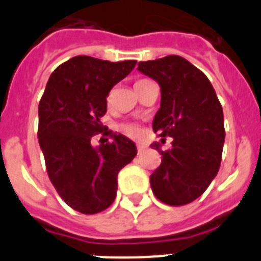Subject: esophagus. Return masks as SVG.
<instances>
[{
    "instance_id": "34e87169",
    "label": "esophagus",
    "mask_w": 261,
    "mask_h": 261,
    "mask_svg": "<svg viewBox=\"0 0 261 261\" xmlns=\"http://www.w3.org/2000/svg\"><path fill=\"white\" fill-rule=\"evenodd\" d=\"M145 149H146V145L142 144V142H137V151H138V154L142 153V151H144Z\"/></svg>"
}]
</instances>
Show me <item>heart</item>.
Instances as JSON below:
<instances>
[{"instance_id":"heart-1","label":"heart","mask_w":261,"mask_h":261,"mask_svg":"<svg viewBox=\"0 0 261 261\" xmlns=\"http://www.w3.org/2000/svg\"><path fill=\"white\" fill-rule=\"evenodd\" d=\"M120 129H121L125 135L130 136V137H137V136L140 135V129H138V126L135 125V124H130V123L123 124V125L120 126Z\"/></svg>"}]
</instances>
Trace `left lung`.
Segmentation results:
<instances>
[{
	"instance_id": "obj_1",
	"label": "left lung",
	"mask_w": 261,
	"mask_h": 261,
	"mask_svg": "<svg viewBox=\"0 0 261 261\" xmlns=\"http://www.w3.org/2000/svg\"><path fill=\"white\" fill-rule=\"evenodd\" d=\"M138 70L161 87V108L153 120L154 132L171 137V149L159 142L151 147L162 163L150 175L156 199L172 206L201 196L220 170L225 142L223 112L211 81L180 56L138 62Z\"/></svg>"
}]
</instances>
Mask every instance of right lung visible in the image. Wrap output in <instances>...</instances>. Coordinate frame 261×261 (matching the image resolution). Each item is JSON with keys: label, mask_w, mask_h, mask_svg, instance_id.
<instances>
[{"label": "right lung", "mask_w": 261, "mask_h": 261, "mask_svg": "<svg viewBox=\"0 0 261 261\" xmlns=\"http://www.w3.org/2000/svg\"><path fill=\"white\" fill-rule=\"evenodd\" d=\"M135 60L110 62L75 56L55 69L39 103L38 137L48 176L74 211L95 214L114 202L117 174L137 154L136 144L111 130L106 144L91 138L103 132L111 89L136 66Z\"/></svg>", "instance_id": "obj_1"}]
</instances>
